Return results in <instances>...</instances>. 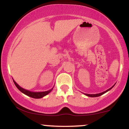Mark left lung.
Wrapping results in <instances>:
<instances>
[{
  "instance_id": "1",
  "label": "left lung",
  "mask_w": 129,
  "mask_h": 129,
  "mask_svg": "<svg viewBox=\"0 0 129 129\" xmlns=\"http://www.w3.org/2000/svg\"><path fill=\"white\" fill-rule=\"evenodd\" d=\"M114 85H113V86L111 87V88H109V89L107 90H106V91H103V92H102V93H98V94H85L86 96H89V97H98V96H100L102 95V94H104V93H106V92H107L108 91H109V90L112 89V88L114 87Z\"/></svg>"
}]
</instances>
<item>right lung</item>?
I'll use <instances>...</instances> for the list:
<instances>
[{
	"label": "right lung",
	"mask_w": 129,
	"mask_h": 129,
	"mask_svg": "<svg viewBox=\"0 0 129 129\" xmlns=\"http://www.w3.org/2000/svg\"><path fill=\"white\" fill-rule=\"evenodd\" d=\"M13 82H14V83L15 84L16 87H17V88H18V89L20 90L22 93H24L25 94L28 96L29 97H31V98H36V99L42 98V97L45 96L47 95V94H48L50 92H51V91L53 88H52L51 90H48V91H41V92H33V91H29V90H25L24 89V88H22L21 87L19 86L18 84L16 83L14 80H13Z\"/></svg>",
	"instance_id": "1"
}]
</instances>
